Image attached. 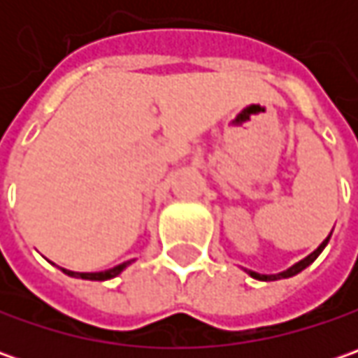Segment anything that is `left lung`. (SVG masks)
Segmentation results:
<instances>
[{"label":"left lung","mask_w":358,"mask_h":358,"mask_svg":"<svg viewBox=\"0 0 358 358\" xmlns=\"http://www.w3.org/2000/svg\"><path fill=\"white\" fill-rule=\"evenodd\" d=\"M331 235H333V231H331ZM331 235H329V237H327V239H324L323 243H321V245H319V247L313 251V253L307 255L305 259H301L299 263H295L293 267H289L287 271H282V273H277V275H261V273H255V271H249V268H245V273H247V275H251V277H253V279H257V281H279V279H289V277H295L296 273H301L303 268L309 267L310 263H313V261H315L319 255L323 253V249L327 247V243H329V239H331Z\"/></svg>","instance_id":"1"}]
</instances>
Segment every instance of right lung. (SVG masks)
<instances>
[{"label": "right lung", "instance_id": "add662e5", "mask_svg": "<svg viewBox=\"0 0 358 358\" xmlns=\"http://www.w3.org/2000/svg\"><path fill=\"white\" fill-rule=\"evenodd\" d=\"M135 259H131V261H125V263H121L117 267L113 268H107V271H99V273H76V271H67V268H62L65 275H69V277H77V279H87V281H107V279H113V277H117L119 273L123 271V268H127L133 263Z\"/></svg>", "mask_w": 358, "mask_h": 358}]
</instances>
